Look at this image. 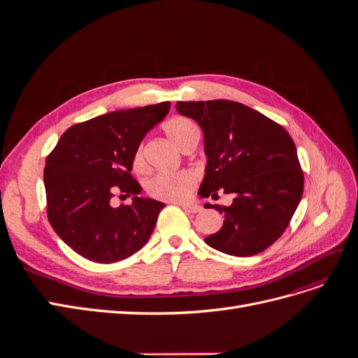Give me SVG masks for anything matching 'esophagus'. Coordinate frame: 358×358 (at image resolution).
<instances>
[{"instance_id": "34e87169", "label": "esophagus", "mask_w": 358, "mask_h": 358, "mask_svg": "<svg viewBox=\"0 0 358 358\" xmlns=\"http://www.w3.org/2000/svg\"><path fill=\"white\" fill-rule=\"evenodd\" d=\"M180 208L185 210V212H188V213H197V212H200L201 210V208L199 204H188V203H178Z\"/></svg>"}]
</instances>
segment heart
<instances>
[{"instance_id": "obj_1", "label": "heart", "mask_w": 358, "mask_h": 358, "mask_svg": "<svg viewBox=\"0 0 358 358\" xmlns=\"http://www.w3.org/2000/svg\"><path fill=\"white\" fill-rule=\"evenodd\" d=\"M164 131L171 142L180 148L188 138L199 134V127L188 117L175 116L164 124ZM133 167L138 171L145 169L142 148H137L134 152ZM194 187H196V176L189 171H161L148 180L146 191L159 200L182 201L191 196Z\"/></svg>"}]
</instances>
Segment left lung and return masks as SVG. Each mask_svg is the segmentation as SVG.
Returning <instances> with one entry per match:
<instances>
[{"instance_id": "8db88e82", "label": "left lung", "mask_w": 358, "mask_h": 358, "mask_svg": "<svg viewBox=\"0 0 358 358\" xmlns=\"http://www.w3.org/2000/svg\"><path fill=\"white\" fill-rule=\"evenodd\" d=\"M176 110L203 131L208 162L199 194L233 196L230 206H213L225 220L204 242L234 257L263 252L282 236L303 196L305 179L291 136L236 101H178Z\"/></svg>"}]
</instances>
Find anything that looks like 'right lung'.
<instances>
[{"label": "right lung", "instance_id": "add662e5", "mask_svg": "<svg viewBox=\"0 0 358 358\" xmlns=\"http://www.w3.org/2000/svg\"><path fill=\"white\" fill-rule=\"evenodd\" d=\"M170 110V101L104 113L70 127L46 158L45 188L52 229L74 252L95 263H116L143 248L164 203L138 197L133 157ZM116 190L134 196L110 204Z\"/></svg>", "mask_w": 358, "mask_h": 358}]
</instances>
